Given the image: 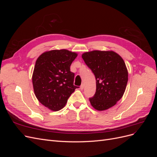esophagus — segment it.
<instances>
[{
    "label": "esophagus",
    "instance_id": "esophagus-1",
    "mask_svg": "<svg viewBox=\"0 0 157 157\" xmlns=\"http://www.w3.org/2000/svg\"><path fill=\"white\" fill-rule=\"evenodd\" d=\"M84 87V84H82L81 86H80V90H83Z\"/></svg>",
    "mask_w": 157,
    "mask_h": 157
}]
</instances>
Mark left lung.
I'll list each match as a JSON object with an SVG mask.
<instances>
[{
	"label": "left lung",
	"mask_w": 157,
	"mask_h": 157,
	"mask_svg": "<svg viewBox=\"0 0 157 157\" xmlns=\"http://www.w3.org/2000/svg\"><path fill=\"white\" fill-rule=\"evenodd\" d=\"M82 58L96 77V94L89 99L92 106L104 111L116 105L124 95L128 82L124 60L113 51L84 52Z\"/></svg>",
	"instance_id": "left-lung-1"
}]
</instances>
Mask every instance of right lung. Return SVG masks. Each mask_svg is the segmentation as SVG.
Here are the masks:
<instances>
[{"instance_id":"right-lung-1","label":"right lung","mask_w":157,"mask_h":157,"mask_svg":"<svg viewBox=\"0 0 157 157\" xmlns=\"http://www.w3.org/2000/svg\"><path fill=\"white\" fill-rule=\"evenodd\" d=\"M77 54L65 49L42 53L37 58L32 76L33 90L38 100L54 111L63 108L78 86L70 66Z\"/></svg>"}]
</instances>
